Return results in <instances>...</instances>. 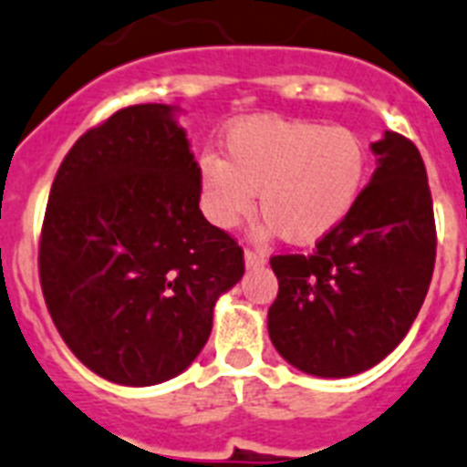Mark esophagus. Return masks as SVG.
<instances>
[{
	"label": "esophagus",
	"mask_w": 467,
	"mask_h": 467,
	"mask_svg": "<svg viewBox=\"0 0 467 467\" xmlns=\"http://www.w3.org/2000/svg\"><path fill=\"white\" fill-rule=\"evenodd\" d=\"M266 265V254L262 250H245V266L248 269H257V266Z\"/></svg>",
	"instance_id": "esophagus-1"
}]
</instances>
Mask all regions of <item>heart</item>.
I'll use <instances>...</instances> for the list:
<instances>
[{
  "instance_id": "heart-1",
  "label": "heart",
  "mask_w": 467,
  "mask_h": 467,
  "mask_svg": "<svg viewBox=\"0 0 467 467\" xmlns=\"http://www.w3.org/2000/svg\"><path fill=\"white\" fill-rule=\"evenodd\" d=\"M226 161L201 162L202 207L210 222L234 229L254 210L290 243H314L352 213L366 172L364 141L348 127L262 115L226 134Z\"/></svg>"
}]
</instances>
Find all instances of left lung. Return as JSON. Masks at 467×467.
<instances>
[{"instance_id":"obj_1","label":"left lung","mask_w":467,"mask_h":467,"mask_svg":"<svg viewBox=\"0 0 467 467\" xmlns=\"http://www.w3.org/2000/svg\"><path fill=\"white\" fill-rule=\"evenodd\" d=\"M378 167L352 213L309 254H274L278 295L269 337L288 364L348 378L388 357L416 321L432 281L437 229L425 162L385 131Z\"/></svg>"}]
</instances>
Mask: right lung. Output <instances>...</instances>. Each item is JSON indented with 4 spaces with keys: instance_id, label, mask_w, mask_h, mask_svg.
<instances>
[{
    "instance_id": "right-lung-1",
    "label": "right lung",
    "mask_w": 467,
    "mask_h": 467,
    "mask_svg": "<svg viewBox=\"0 0 467 467\" xmlns=\"http://www.w3.org/2000/svg\"><path fill=\"white\" fill-rule=\"evenodd\" d=\"M201 167L172 106L139 103L63 158L39 238L44 302L70 352L118 385L189 368L243 248L202 217Z\"/></svg>"
}]
</instances>
